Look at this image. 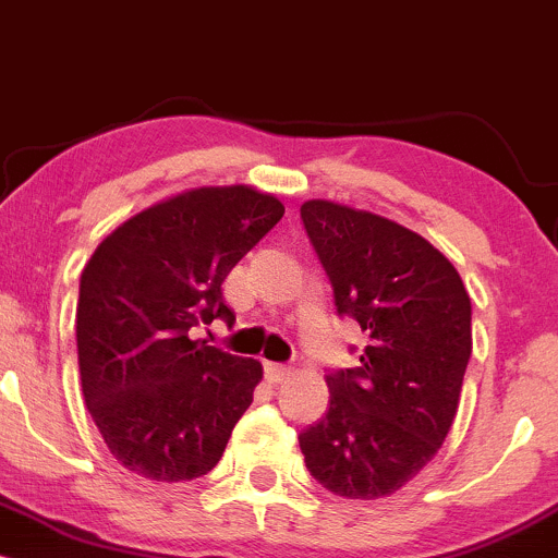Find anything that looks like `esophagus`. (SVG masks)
Wrapping results in <instances>:
<instances>
[{"mask_svg": "<svg viewBox=\"0 0 558 558\" xmlns=\"http://www.w3.org/2000/svg\"><path fill=\"white\" fill-rule=\"evenodd\" d=\"M286 375H291V367H286V364H278V362H265V377L270 383H280Z\"/></svg>", "mask_w": 558, "mask_h": 558, "instance_id": "34e87169", "label": "esophagus"}]
</instances>
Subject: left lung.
I'll use <instances>...</instances> for the list:
<instances>
[{"mask_svg": "<svg viewBox=\"0 0 558 558\" xmlns=\"http://www.w3.org/2000/svg\"><path fill=\"white\" fill-rule=\"evenodd\" d=\"M301 220L336 310L367 345L360 367L330 369V409L299 435L306 470L345 498H383L446 440L472 354L470 293L430 241L388 217L312 198Z\"/></svg>", "mask_w": 558, "mask_h": 558, "instance_id": "8db88e82", "label": "left lung"}]
</instances>
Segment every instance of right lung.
I'll use <instances>...</instances> for the list:
<instances>
[{
    "mask_svg": "<svg viewBox=\"0 0 558 558\" xmlns=\"http://www.w3.org/2000/svg\"><path fill=\"white\" fill-rule=\"evenodd\" d=\"M283 213L280 198L252 185L185 191L125 220L83 267V399L133 475L181 483L220 462L262 364L194 341L191 330L233 323L222 280Z\"/></svg>",
    "mask_w": 558,
    "mask_h": 558,
    "instance_id": "right-lung-1",
    "label": "right lung"
}]
</instances>
